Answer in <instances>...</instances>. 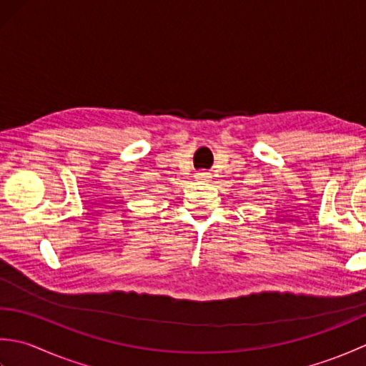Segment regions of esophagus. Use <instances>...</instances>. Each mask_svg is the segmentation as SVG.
I'll return each instance as SVG.
<instances>
[{
  "mask_svg": "<svg viewBox=\"0 0 366 366\" xmlns=\"http://www.w3.org/2000/svg\"><path fill=\"white\" fill-rule=\"evenodd\" d=\"M211 173H207V171H199V173H197V179H199V181H211Z\"/></svg>",
  "mask_w": 366,
  "mask_h": 366,
  "instance_id": "esophagus-1",
  "label": "esophagus"
}]
</instances>
